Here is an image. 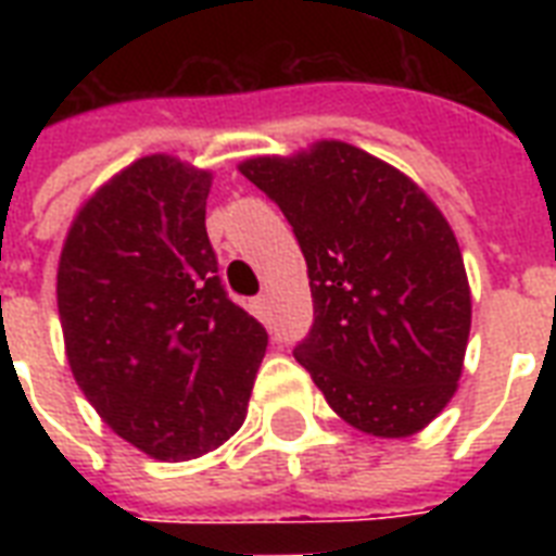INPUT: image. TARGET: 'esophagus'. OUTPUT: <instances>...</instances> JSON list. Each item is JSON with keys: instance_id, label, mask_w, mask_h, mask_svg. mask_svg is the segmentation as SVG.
<instances>
[{"instance_id": "esophagus-1", "label": "esophagus", "mask_w": 556, "mask_h": 556, "mask_svg": "<svg viewBox=\"0 0 556 556\" xmlns=\"http://www.w3.org/2000/svg\"><path fill=\"white\" fill-rule=\"evenodd\" d=\"M251 308H253V314H256V317H260L262 323H270V296L268 294L256 296V300H253V303H251Z\"/></svg>"}]
</instances>
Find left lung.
Segmentation results:
<instances>
[{
  "label": "left lung",
  "instance_id": "8db88e82",
  "mask_svg": "<svg viewBox=\"0 0 556 556\" xmlns=\"http://www.w3.org/2000/svg\"><path fill=\"white\" fill-rule=\"evenodd\" d=\"M239 169L282 210L308 265L314 323L294 346L300 366L357 430H424L456 392L470 334L447 218L404 173L340 141Z\"/></svg>",
  "mask_w": 556,
  "mask_h": 556
}]
</instances>
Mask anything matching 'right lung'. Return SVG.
Masks as SVG:
<instances>
[{
	"mask_svg": "<svg viewBox=\"0 0 556 556\" xmlns=\"http://www.w3.org/2000/svg\"><path fill=\"white\" fill-rule=\"evenodd\" d=\"M210 173L147 155L77 213L56 270L74 380L161 462L195 458L248 413L268 331L222 286L204 227Z\"/></svg>",
	"mask_w": 556,
	"mask_h": 556,
	"instance_id": "add662e5",
	"label": "right lung"
}]
</instances>
